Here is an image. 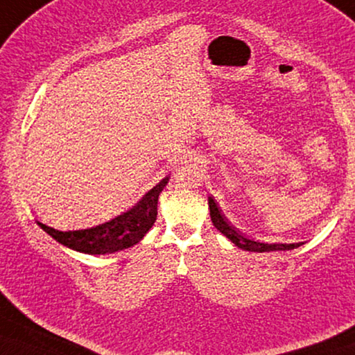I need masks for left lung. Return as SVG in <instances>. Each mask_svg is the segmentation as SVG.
<instances>
[{
  "label": "left lung",
  "mask_w": 355,
  "mask_h": 355,
  "mask_svg": "<svg viewBox=\"0 0 355 355\" xmlns=\"http://www.w3.org/2000/svg\"><path fill=\"white\" fill-rule=\"evenodd\" d=\"M208 205H209V216H211L213 225L218 228L222 235L230 239L233 244L238 245L239 249L249 250V252H277V250L296 249V248H299V245L304 244V243L268 244V243L254 241V239L245 238L243 233H239V230H236L235 227L230 225V222H228V219L225 218V214H222L220 208L218 207V203L214 202L213 197H208Z\"/></svg>",
  "instance_id": "left-lung-1"
}]
</instances>
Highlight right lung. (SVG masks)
Here are the masks:
<instances>
[{"label": "right lung", "mask_w": 355, "mask_h": 355, "mask_svg": "<svg viewBox=\"0 0 355 355\" xmlns=\"http://www.w3.org/2000/svg\"><path fill=\"white\" fill-rule=\"evenodd\" d=\"M167 182H169V177L161 180L127 213H122L105 224L69 232L56 230L39 220L37 225L58 243L83 254L105 255L128 249L139 243L155 224L156 214H158V197Z\"/></svg>", "instance_id": "add662e5"}]
</instances>
